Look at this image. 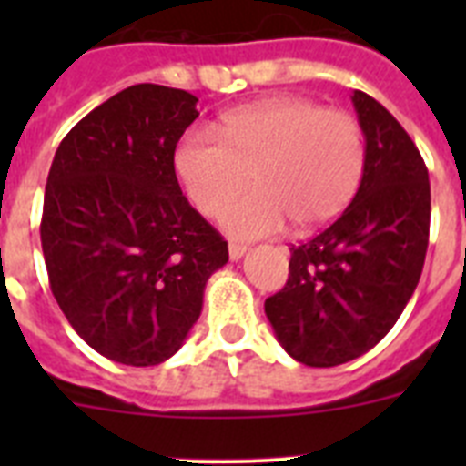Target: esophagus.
<instances>
[{"mask_svg": "<svg viewBox=\"0 0 466 466\" xmlns=\"http://www.w3.org/2000/svg\"><path fill=\"white\" fill-rule=\"evenodd\" d=\"M247 252H249V247L238 245V242H230V245H228V257H230V261H240V258L245 257Z\"/></svg>", "mask_w": 466, "mask_h": 466, "instance_id": "1", "label": "esophagus"}]
</instances>
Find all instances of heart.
Returning <instances> with one entry per match:
<instances>
[{
    "instance_id": "heart-1",
    "label": "heart",
    "mask_w": 466,
    "mask_h": 466,
    "mask_svg": "<svg viewBox=\"0 0 466 466\" xmlns=\"http://www.w3.org/2000/svg\"><path fill=\"white\" fill-rule=\"evenodd\" d=\"M209 130H188L175 149V172L198 212L219 217L247 187L257 191L224 214L230 236H273L294 221L315 230L333 221L360 188L366 142L348 111L303 97H273L224 114Z\"/></svg>"
}]
</instances>
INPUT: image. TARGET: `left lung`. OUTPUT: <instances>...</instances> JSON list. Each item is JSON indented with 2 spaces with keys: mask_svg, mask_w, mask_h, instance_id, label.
Wrapping results in <instances>:
<instances>
[{
  "mask_svg": "<svg viewBox=\"0 0 466 466\" xmlns=\"http://www.w3.org/2000/svg\"><path fill=\"white\" fill-rule=\"evenodd\" d=\"M366 166L352 203L312 240L291 247L289 279L266 299L287 352L306 366L357 360L397 324L418 287L430 240V175L401 123L352 93Z\"/></svg>",
  "mask_w": 466,
  "mask_h": 466,
  "instance_id": "left-lung-1",
  "label": "left lung"
}]
</instances>
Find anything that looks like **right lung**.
Returning <instances> with one entry per match:
<instances>
[{
	"label": "right lung",
	"instance_id": "obj_1",
	"mask_svg": "<svg viewBox=\"0 0 466 466\" xmlns=\"http://www.w3.org/2000/svg\"><path fill=\"white\" fill-rule=\"evenodd\" d=\"M198 97L137 84L81 118L48 170L41 249L67 322L102 357L156 366L182 348L228 245L175 175Z\"/></svg>",
	"mask_w": 466,
	"mask_h": 466
}]
</instances>
